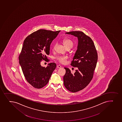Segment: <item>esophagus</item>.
Returning a JSON list of instances; mask_svg holds the SVG:
<instances>
[{
  "mask_svg": "<svg viewBox=\"0 0 122 122\" xmlns=\"http://www.w3.org/2000/svg\"><path fill=\"white\" fill-rule=\"evenodd\" d=\"M61 68V66L60 65H57V68Z\"/></svg>",
  "mask_w": 122,
  "mask_h": 122,
  "instance_id": "1",
  "label": "esophagus"
}]
</instances>
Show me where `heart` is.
<instances>
[{
	"mask_svg": "<svg viewBox=\"0 0 122 122\" xmlns=\"http://www.w3.org/2000/svg\"><path fill=\"white\" fill-rule=\"evenodd\" d=\"M63 44L66 48L68 47H72L73 45V43L72 40L68 39H63ZM56 46V44H54L53 46V49H54ZM56 59L59 61L60 63L62 64H64L66 62V57L65 56H58L56 58Z\"/></svg>",
	"mask_w": 122,
	"mask_h": 122,
	"instance_id": "b5f03b06",
	"label": "heart"
}]
</instances>
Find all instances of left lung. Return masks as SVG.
Wrapping results in <instances>:
<instances>
[{
  "label": "left lung",
  "instance_id": "obj_1",
  "mask_svg": "<svg viewBox=\"0 0 122 122\" xmlns=\"http://www.w3.org/2000/svg\"><path fill=\"white\" fill-rule=\"evenodd\" d=\"M66 33L77 37L78 39L77 49L71 64L78 69L72 75L69 68H64L66 73L63 77L65 87L75 93L83 89L90 82L98 56L93 41L83 32L75 31Z\"/></svg>",
  "mask_w": 122,
  "mask_h": 122
}]
</instances>
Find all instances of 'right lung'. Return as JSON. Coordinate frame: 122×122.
<instances>
[{"mask_svg": "<svg viewBox=\"0 0 122 122\" xmlns=\"http://www.w3.org/2000/svg\"><path fill=\"white\" fill-rule=\"evenodd\" d=\"M60 30L52 31L40 29L26 37L19 56V64L25 79L34 88L40 89L48 83L56 67L54 62L45 68L41 66V60H47L50 46Z\"/></svg>", "mask_w": 122, "mask_h": 122, "instance_id": "right-lung-1", "label": "right lung"}]
</instances>
